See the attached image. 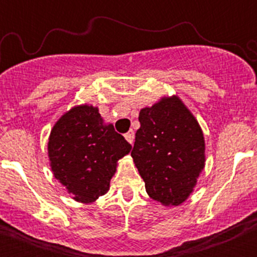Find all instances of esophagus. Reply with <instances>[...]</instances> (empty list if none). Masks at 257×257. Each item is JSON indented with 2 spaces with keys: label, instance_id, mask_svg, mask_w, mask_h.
<instances>
[{
  "label": "esophagus",
  "instance_id": "34e87169",
  "mask_svg": "<svg viewBox=\"0 0 257 257\" xmlns=\"http://www.w3.org/2000/svg\"><path fill=\"white\" fill-rule=\"evenodd\" d=\"M124 137H125V139L129 142V143L133 144V142H134V132L133 131H129Z\"/></svg>",
  "mask_w": 257,
  "mask_h": 257
}]
</instances>
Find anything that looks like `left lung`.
Instances as JSON below:
<instances>
[{"label":"left lung","instance_id":"8db88e82","mask_svg":"<svg viewBox=\"0 0 257 257\" xmlns=\"http://www.w3.org/2000/svg\"><path fill=\"white\" fill-rule=\"evenodd\" d=\"M133 157L149 196L179 205L193 191L205 163L204 136L178 97L164 98L139 113Z\"/></svg>","mask_w":257,"mask_h":257}]
</instances>
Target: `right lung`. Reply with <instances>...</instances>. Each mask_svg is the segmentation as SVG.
Masks as SVG:
<instances>
[{
  "label": "right lung",
  "instance_id": "1",
  "mask_svg": "<svg viewBox=\"0 0 257 257\" xmlns=\"http://www.w3.org/2000/svg\"><path fill=\"white\" fill-rule=\"evenodd\" d=\"M131 149L112 124H103L92 105H80L64 114L48 142L54 177L80 203H92L107 193L116 162Z\"/></svg>",
  "mask_w": 257,
  "mask_h": 257
}]
</instances>
